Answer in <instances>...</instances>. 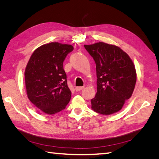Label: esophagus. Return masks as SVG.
<instances>
[{
	"instance_id": "1",
	"label": "esophagus",
	"mask_w": 159,
	"mask_h": 159,
	"mask_svg": "<svg viewBox=\"0 0 159 159\" xmlns=\"http://www.w3.org/2000/svg\"><path fill=\"white\" fill-rule=\"evenodd\" d=\"M84 89V87H76V88H75V90H76L77 91H81V90H82V89Z\"/></svg>"
}]
</instances>
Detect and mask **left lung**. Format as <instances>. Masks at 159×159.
Segmentation results:
<instances>
[{
    "label": "left lung",
    "mask_w": 159,
    "mask_h": 159,
    "mask_svg": "<svg viewBox=\"0 0 159 159\" xmlns=\"http://www.w3.org/2000/svg\"><path fill=\"white\" fill-rule=\"evenodd\" d=\"M96 64L97 93L91 109L102 115L121 110L132 96L137 81L135 67L125 52L103 42L84 45Z\"/></svg>",
    "instance_id": "8db88e82"
}]
</instances>
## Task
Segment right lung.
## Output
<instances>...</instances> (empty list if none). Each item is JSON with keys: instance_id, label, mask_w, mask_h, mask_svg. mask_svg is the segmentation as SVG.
I'll list each match as a JSON object with an SVG mask.
<instances>
[{"instance_id": "1", "label": "right lung", "mask_w": 159, "mask_h": 159, "mask_svg": "<svg viewBox=\"0 0 159 159\" xmlns=\"http://www.w3.org/2000/svg\"><path fill=\"white\" fill-rule=\"evenodd\" d=\"M73 50L70 44L51 42L38 47L30 57L25 71L26 93L43 113L54 115L70 102L71 92L63 63Z\"/></svg>"}]
</instances>
